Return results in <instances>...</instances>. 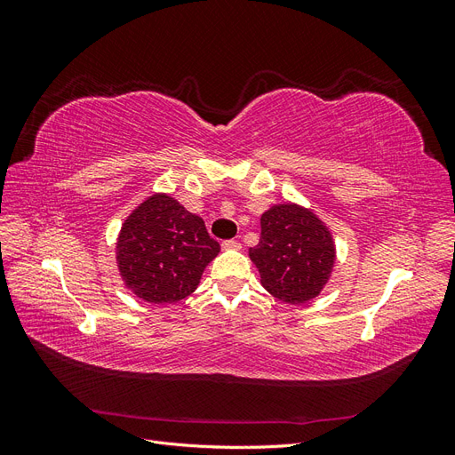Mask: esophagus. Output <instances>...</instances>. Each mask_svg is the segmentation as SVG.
Wrapping results in <instances>:
<instances>
[{"label": "esophagus", "instance_id": "1", "mask_svg": "<svg viewBox=\"0 0 455 455\" xmlns=\"http://www.w3.org/2000/svg\"><path fill=\"white\" fill-rule=\"evenodd\" d=\"M222 249L224 251H241V243L239 241H224Z\"/></svg>", "mask_w": 455, "mask_h": 455}]
</instances>
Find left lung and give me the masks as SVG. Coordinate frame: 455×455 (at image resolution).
I'll return each mask as SVG.
<instances>
[{
    "instance_id": "8db88e82",
    "label": "left lung",
    "mask_w": 455,
    "mask_h": 455,
    "mask_svg": "<svg viewBox=\"0 0 455 455\" xmlns=\"http://www.w3.org/2000/svg\"><path fill=\"white\" fill-rule=\"evenodd\" d=\"M259 243L249 249L261 286L286 304L321 294L336 264L332 231L298 203L273 204L259 218Z\"/></svg>"
}]
</instances>
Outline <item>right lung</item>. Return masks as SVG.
Returning a JSON list of instances; mask_svg holds the SVG:
<instances>
[{
  "mask_svg": "<svg viewBox=\"0 0 455 455\" xmlns=\"http://www.w3.org/2000/svg\"><path fill=\"white\" fill-rule=\"evenodd\" d=\"M220 244L203 218L169 194H154L127 216L116 243L117 269L129 291L157 306L176 304L201 283Z\"/></svg>",
  "mask_w": 455,
  "mask_h": 455,
  "instance_id": "obj_1",
  "label": "right lung"
}]
</instances>
